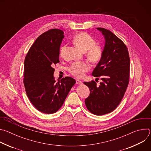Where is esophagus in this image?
I'll list each match as a JSON object with an SVG mask.
<instances>
[{
  "label": "esophagus",
  "instance_id": "1",
  "mask_svg": "<svg viewBox=\"0 0 151 151\" xmlns=\"http://www.w3.org/2000/svg\"><path fill=\"white\" fill-rule=\"evenodd\" d=\"M76 82L77 84H79V85L82 83V82L81 81H80V80H78V79H76Z\"/></svg>",
  "mask_w": 151,
  "mask_h": 151
}]
</instances>
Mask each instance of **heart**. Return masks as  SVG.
<instances>
[{"label": "heart", "instance_id": "1", "mask_svg": "<svg viewBox=\"0 0 151 151\" xmlns=\"http://www.w3.org/2000/svg\"><path fill=\"white\" fill-rule=\"evenodd\" d=\"M73 43L76 46L83 51H86V56L92 63L99 62L102 57L103 50L101 47L94 44L95 40L87 33L81 32L73 38ZM66 50V45H63L60 48V55H63ZM90 69V66L85 62H75L69 67V72L74 76L82 78L85 73Z\"/></svg>", "mask_w": 151, "mask_h": 151}]
</instances>
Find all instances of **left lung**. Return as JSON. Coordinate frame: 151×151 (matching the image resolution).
Listing matches in <instances>:
<instances>
[{
  "label": "left lung",
  "instance_id": "obj_1",
  "mask_svg": "<svg viewBox=\"0 0 151 151\" xmlns=\"http://www.w3.org/2000/svg\"><path fill=\"white\" fill-rule=\"evenodd\" d=\"M97 29L104 36L105 45L92 75L103 82L99 86L94 81L83 82L90 91L85 103L90 112L103 115L114 111L121 101L129 83L130 61L128 49L119 38L109 30Z\"/></svg>",
  "mask_w": 151,
  "mask_h": 151
}]
</instances>
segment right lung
<instances>
[{
  "label": "right lung",
  "instance_id": "right-lung-1",
  "mask_svg": "<svg viewBox=\"0 0 151 151\" xmlns=\"http://www.w3.org/2000/svg\"><path fill=\"white\" fill-rule=\"evenodd\" d=\"M64 32L52 29L40 35L25 60L23 82L28 98L39 111L47 114L60 109L75 80L66 76L57 82L53 66L60 62V47Z\"/></svg>",
  "mask_w": 151,
  "mask_h": 151
}]
</instances>
